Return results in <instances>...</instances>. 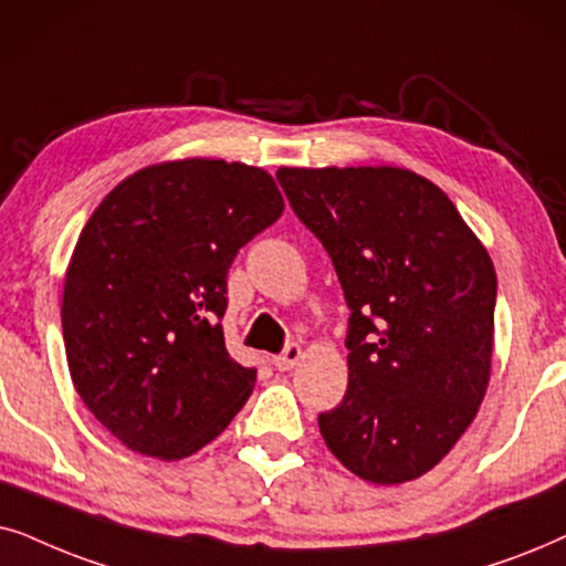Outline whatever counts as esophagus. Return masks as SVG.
Instances as JSON below:
<instances>
[{
	"label": "esophagus",
	"mask_w": 566,
	"mask_h": 566,
	"mask_svg": "<svg viewBox=\"0 0 566 566\" xmlns=\"http://www.w3.org/2000/svg\"><path fill=\"white\" fill-rule=\"evenodd\" d=\"M300 357H303V352H300V346H297V344H290L287 349H284L282 354H276V357H274V367H276L279 373H287V370H292V367L297 365Z\"/></svg>",
	"instance_id": "1"
}]
</instances>
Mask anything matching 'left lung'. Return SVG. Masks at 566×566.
Returning a JSON list of instances; mask_svg holds the SVG:
<instances>
[{"mask_svg":"<svg viewBox=\"0 0 566 566\" xmlns=\"http://www.w3.org/2000/svg\"><path fill=\"white\" fill-rule=\"evenodd\" d=\"M349 305L344 401L318 417L359 479L424 476L476 417L492 375L496 274L432 180L390 165L279 168Z\"/></svg>","mask_w":566,"mask_h":566,"instance_id":"obj_1","label":"left lung"}]
</instances>
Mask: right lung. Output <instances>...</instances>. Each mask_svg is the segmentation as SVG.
Wrapping results in <instances>:
<instances>
[{
  "label": "right lung",
  "mask_w": 566,
  "mask_h": 566,
  "mask_svg": "<svg viewBox=\"0 0 566 566\" xmlns=\"http://www.w3.org/2000/svg\"><path fill=\"white\" fill-rule=\"evenodd\" d=\"M284 212L274 178L245 163H157L90 217L66 266L64 349L90 413L134 453L180 461L253 394L224 346L228 271Z\"/></svg>",
  "instance_id": "add662e5"
}]
</instances>
